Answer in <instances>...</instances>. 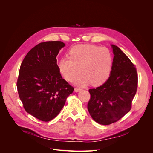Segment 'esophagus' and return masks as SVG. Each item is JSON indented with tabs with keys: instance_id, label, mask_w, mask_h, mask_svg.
Returning a JSON list of instances; mask_svg holds the SVG:
<instances>
[{
	"instance_id": "34e87169",
	"label": "esophagus",
	"mask_w": 153,
	"mask_h": 153,
	"mask_svg": "<svg viewBox=\"0 0 153 153\" xmlns=\"http://www.w3.org/2000/svg\"><path fill=\"white\" fill-rule=\"evenodd\" d=\"M82 90V89H80V88H74V91L75 92H79V91H80Z\"/></svg>"
}]
</instances>
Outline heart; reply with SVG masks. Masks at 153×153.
Returning a JSON list of instances; mask_svg holds the SVG:
<instances>
[{"instance_id":"1","label":"heart","mask_w":153,"mask_h":153,"mask_svg":"<svg viewBox=\"0 0 153 153\" xmlns=\"http://www.w3.org/2000/svg\"><path fill=\"white\" fill-rule=\"evenodd\" d=\"M113 64L112 54L107 48L94 45H79L69 52V58L64 57L59 62V70L67 80L75 81L79 86L91 83L96 86L102 85L109 78Z\"/></svg>"}]
</instances>
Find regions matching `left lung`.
<instances>
[{
	"instance_id": "1",
	"label": "left lung",
	"mask_w": 153,
	"mask_h": 153,
	"mask_svg": "<svg viewBox=\"0 0 153 153\" xmlns=\"http://www.w3.org/2000/svg\"><path fill=\"white\" fill-rule=\"evenodd\" d=\"M110 77L101 86L90 89L88 110L94 121L110 125L118 121L131 108L136 93L138 76L134 64L117 46Z\"/></svg>"
}]
</instances>
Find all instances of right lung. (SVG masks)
Wrapping results in <instances>:
<instances>
[{"mask_svg":"<svg viewBox=\"0 0 153 153\" xmlns=\"http://www.w3.org/2000/svg\"><path fill=\"white\" fill-rule=\"evenodd\" d=\"M61 41L42 42L33 48L20 65L17 88L25 111L43 122L55 118L74 88L60 73L56 57Z\"/></svg>","mask_w":153,"mask_h":153,"instance_id":"obj_1","label":"right lung"}]
</instances>
